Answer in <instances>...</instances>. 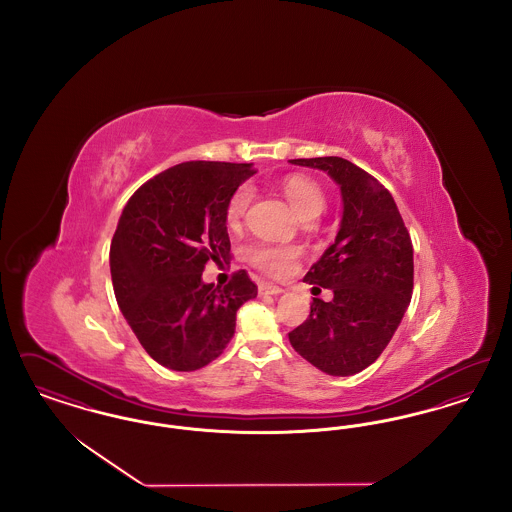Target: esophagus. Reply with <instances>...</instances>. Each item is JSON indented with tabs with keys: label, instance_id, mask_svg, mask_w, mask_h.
Listing matches in <instances>:
<instances>
[{
	"label": "esophagus",
	"instance_id": "obj_1",
	"mask_svg": "<svg viewBox=\"0 0 512 512\" xmlns=\"http://www.w3.org/2000/svg\"><path fill=\"white\" fill-rule=\"evenodd\" d=\"M284 293V288L274 286V284H259V295H280Z\"/></svg>",
	"mask_w": 512,
	"mask_h": 512
}]
</instances>
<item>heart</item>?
I'll list each match as a JSON object with an SVG mask.
<instances>
[{"label": "heart", "mask_w": 512, "mask_h": 512, "mask_svg": "<svg viewBox=\"0 0 512 512\" xmlns=\"http://www.w3.org/2000/svg\"><path fill=\"white\" fill-rule=\"evenodd\" d=\"M282 190L286 199L290 201L293 211L299 215V219H307V217L317 219L318 215L324 211L326 197L315 180L307 176H290L284 182ZM249 201H251L249 186L238 188L230 197L228 209H226V220L230 226L242 220L249 207ZM245 255L249 263L267 272L268 276H286L292 272L293 265L299 257V249L293 245L255 244L247 247Z\"/></svg>", "instance_id": "b5f03b06"}]
</instances>
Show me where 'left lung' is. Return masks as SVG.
<instances>
[{"instance_id": "1", "label": "left lung", "mask_w": 512, "mask_h": 512, "mask_svg": "<svg viewBox=\"0 0 512 512\" xmlns=\"http://www.w3.org/2000/svg\"><path fill=\"white\" fill-rule=\"evenodd\" d=\"M324 171L341 192L340 230L305 276L328 288L313 299L309 318L292 330L293 349L330 376L372 365L390 343L413 297V244L390 192L341 157L292 159Z\"/></svg>"}]
</instances>
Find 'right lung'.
Segmentation results:
<instances>
[{
    "mask_svg": "<svg viewBox=\"0 0 512 512\" xmlns=\"http://www.w3.org/2000/svg\"><path fill=\"white\" fill-rule=\"evenodd\" d=\"M251 167L180 163L147 180L122 209L109 251L113 290L159 365L192 372L215 361L234 338L238 309L257 297L245 270L224 288L201 276L209 261L230 259L226 209Z\"/></svg>",
    "mask_w": 512,
    "mask_h": 512,
    "instance_id": "add662e5",
    "label": "right lung"
}]
</instances>
